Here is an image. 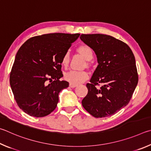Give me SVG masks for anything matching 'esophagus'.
I'll return each mask as SVG.
<instances>
[{"label":"esophagus","instance_id":"34e87169","mask_svg":"<svg viewBox=\"0 0 151 151\" xmlns=\"http://www.w3.org/2000/svg\"><path fill=\"white\" fill-rule=\"evenodd\" d=\"M78 85H76V84H73V83H70V87L71 88H76V87H77Z\"/></svg>","mask_w":151,"mask_h":151}]
</instances>
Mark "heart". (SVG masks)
<instances>
[{
	"label": "heart",
	"instance_id": "b5f03b06",
	"mask_svg": "<svg viewBox=\"0 0 151 151\" xmlns=\"http://www.w3.org/2000/svg\"><path fill=\"white\" fill-rule=\"evenodd\" d=\"M78 51L83 55L86 60H91L93 57V52L91 47L87 45H82L78 48ZM70 62V53L66 52L62 58V65L66 67ZM64 78L68 82L73 84H79L83 83L89 78V74L85 71H76L70 70L66 72L64 75Z\"/></svg>",
	"mask_w": 151,
	"mask_h": 151
}]
</instances>
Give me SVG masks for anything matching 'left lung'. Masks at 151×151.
Returning <instances> with one entry per match:
<instances>
[{
	"label": "left lung",
	"instance_id": "8db88e82",
	"mask_svg": "<svg viewBox=\"0 0 151 151\" xmlns=\"http://www.w3.org/2000/svg\"><path fill=\"white\" fill-rule=\"evenodd\" d=\"M80 39L95 52L98 62L81 104L94 117H109L130 101L139 80L135 58L127 44L113 36L81 34ZM99 83L102 86L98 89Z\"/></svg>",
	"mask_w": 151,
	"mask_h": 151
}]
</instances>
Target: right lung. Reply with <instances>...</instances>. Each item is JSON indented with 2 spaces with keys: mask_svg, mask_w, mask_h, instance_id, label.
Listing matches in <instances>:
<instances>
[{
  "mask_svg": "<svg viewBox=\"0 0 151 151\" xmlns=\"http://www.w3.org/2000/svg\"><path fill=\"white\" fill-rule=\"evenodd\" d=\"M80 35L46 34L30 38L21 46L10 74V85L24 112L42 117L55 109L59 93L69 86L68 81L60 80L63 77L61 61ZM48 81L52 82L47 84Z\"/></svg>",
  "mask_w": 151,
  "mask_h": 151,
  "instance_id": "obj_1",
  "label": "right lung"
}]
</instances>
